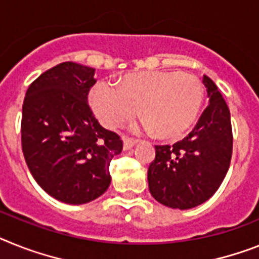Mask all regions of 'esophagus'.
<instances>
[{
    "instance_id": "34e87169",
    "label": "esophagus",
    "mask_w": 259,
    "mask_h": 259,
    "mask_svg": "<svg viewBox=\"0 0 259 259\" xmlns=\"http://www.w3.org/2000/svg\"><path fill=\"white\" fill-rule=\"evenodd\" d=\"M136 143H137L136 140H132V138L125 137V138H123V150H130L132 147H134Z\"/></svg>"
}]
</instances>
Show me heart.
Returning <instances> with one entry per match:
<instances>
[{
  "mask_svg": "<svg viewBox=\"0 0 259 259\" xmlns=\"http://www.w3.org/2000/svg\"><path fill=\"white\" fill-rule=\"evenodd\" d=\"M203 85L196 76L177 71H147L126 75L118 85L99 81L89 95L97 118L116 127L133 117L141 105L143 126L162 138L183 134L203 104Z\"/></svg>",
  "mask_w": 259,
  "mask_h": 259,
  "instance_id": "1",
  "label": "heart"
}]
</instances>
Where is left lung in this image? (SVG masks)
Masks as SVG:
<instances>
[{"label": "left lung", "mask_w": 259, "mask_h": 259, "mask_svg": "<svg viewBox=\"0 0 259 259\" xmlns=\"http://www.w3.org/2000/svg\"><path fill=\"white\" fill-rule=\"evenodd\" d=\"M209 105L183 141L155 146L147 171L149 190L158 203L191 209L213 196L227 175L233 149L230 112L216 84L204 75Z\"/></svg>", "instance_id": "8db88e82"}]
</instances>
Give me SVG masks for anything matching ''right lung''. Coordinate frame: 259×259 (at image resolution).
Instances as JSON below:
<instances>
[{
    "label": "right lung",
    "mask_w": 259,
    "mask_h": 259,
    "mask_svg": "<svg viewBox=\"0 0 259 259\" xmlns=\"http://www.w3.org/2000/svg\"><path fill=\"white\" fill-rule=\"evenodd\" d=\"M95 68L66 62L31 82L22 106V150L36 183L62 203L85 204L110 184L109 164L122 141L88 105Z\"/></svg>",
    "instance_id": "obj_1"
}]
</instances>
